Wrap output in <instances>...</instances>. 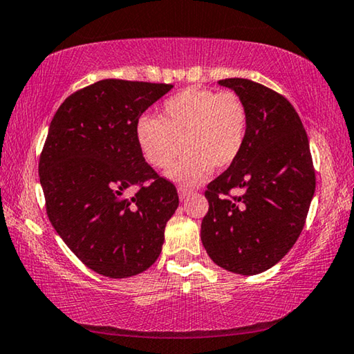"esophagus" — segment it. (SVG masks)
Instances as JSON below:
<instances>
[{"instance_id": "obj_1", "label": "esophagus", "mask_w": 354, "mask_h": 354, "mask_svg": "<svg viewBox=\"0 0 354 354\" xmlns=\"http://www.w3.org/2000/svg\"><path fill=\"white\" fill-rule=\"evenodd\" d=\"M189 194H193V189L185 188V187H178V198H180V201L187 199Z\"/></svg>"}]
</instances>
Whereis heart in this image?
Listing matches in <instances>:
<instances>
[{"instance_id":"heart-1","label":"heart","mask_w":354,"mask_h":354,"mask_svg":"<svg viewBox=\"0 0 354 354\" xmlns=\"http://www.w3.org/2000/svg\"><path fill=\"white\" fill-rule=\"evenodd\" d=\"M249 114L235 92L188 88L167 98L161 115H141L136 139L147 163L158 169L171 166L183 144L188 150L167 171V177L185 185H198L213 167L227 169L246 142Z\"/></svg>"}]
</instances>
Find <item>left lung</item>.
Returning a JSON list of instances; mask_svg holds the SVG:
<instances>
[{
  "mask_svg": "<svg viewBox=\"0 0 354 354\" xmlns=\"http://www.w3.org/2000/svg\"><path fill=\"white\" fill-rule=\"evenodd\" d=\"M218 84L245 102L249 127L239 158L207 187L201 239L218 266L252 276L274 266L298 240L315 172L308 135L286 97L245 78ZM235 189L242 194L229 198Z\"/></svg>",
  "mask_w": 354,
  "mask_h": 354,
  "instance_id": "8db88e82",
  "label": "left lung"
}]
</instances>
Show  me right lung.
<instances>
[{"label": "right lung", "instance_id": "1", "mask_svg": "<svg viewBox=\"0 0 354 354\" xmlns=\"http://www.w3.org/2000/svg\"><path fill=\"white\" fill-rule=\"evenodd\" d=\"M172 88L97 81L66 98L50 124L39 161L46 213L68 249L102 276L142 273L163 248L178 196L144 160L136 124ZM133 186L137 194L127 198Z\"/></svg>", "mask_w": 354, "mask_h": 354}]
</instances>
